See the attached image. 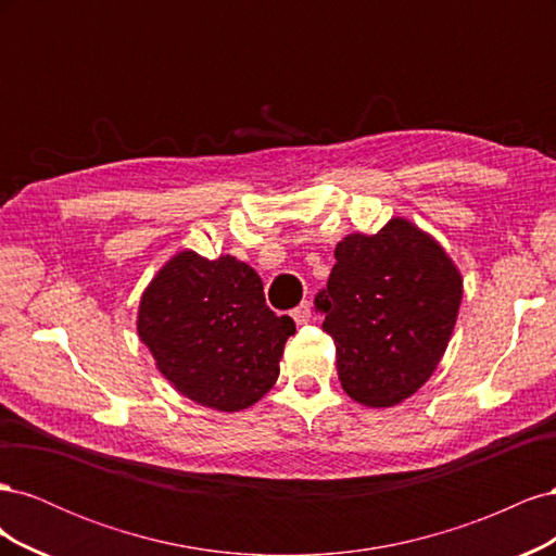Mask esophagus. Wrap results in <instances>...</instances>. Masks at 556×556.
<instances>
[{
    "instance_id": "1",
    "label": "esophagus",
    "mask_w": 556,
    "mask_h": 556,
    "mask_svg": "<svg viewBox=\"0 0 556 556\" xmlns=\"http://www.w3.org/2000/svg\"><path fill=\"white\" fill-rule=\"evenodd\" d=\"M290 315L294 317V323H296V325H306V323H311V315H313L311 301H301V304H299Z\"/></svg>"
}]
</instances>
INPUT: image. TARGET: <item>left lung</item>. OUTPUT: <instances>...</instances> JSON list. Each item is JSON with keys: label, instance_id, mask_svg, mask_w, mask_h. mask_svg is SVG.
Masks as SVG:
<instances>
[{"label": "left lung", "instance_id": "8db88e82", "mask_svg": "<svg viewBox=\"0 0 556 556\" xmlns=\"http://www.w3.org/2000/svg\"><path fill=\"white\" fill-rule=\"evenodd\" d=\"M333 255L315 311L336 343L339 380L364 406H396L439 366L457 323L462 276L439 243L401 217L376 237L350 233Z\"/></svg>", "mask_w": 556, "mask_h": 556}]
</instances>
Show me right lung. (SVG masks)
I'll return each instance as SVG.
<instances>
[{"label": "right lung", "instance_id": "obj_1", "mask_svg": "<svg viewBox=\"0 0 556 556\" xmlns=\"http://www.w3.org/2000/svg\"><path fill=\"white\" fill-rule=\"evenodd\" d=\"M292 317L266 306L260 276L229 255L185 250L150 282L139 336L180 394L215 410H243L278 380Z\"/></svg>", "mask_w": 556, "mask_h": 556}]
</instances>
